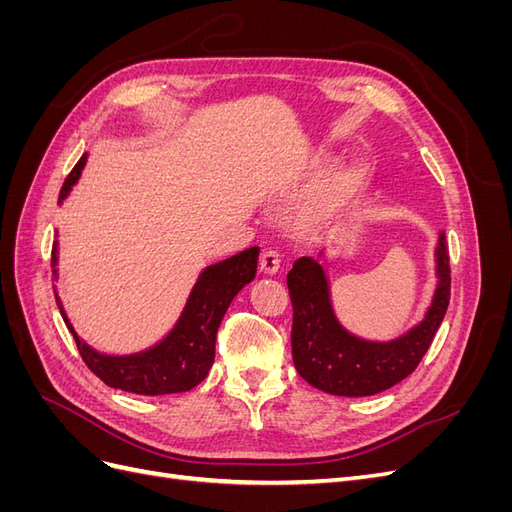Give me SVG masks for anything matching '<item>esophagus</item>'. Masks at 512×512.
<instances>
[{"label":"esophagus","instance_id":"esophagus-1","mask_svg":"<svg viewBox=\"0 0 512 512\" xmlns=\"http://www.w3.org/2000/svg\"><path fill=\"white\" fill-rule=\"evenodd\" d=\"M260 271L265 273V275L280 273V254H277L275 250L262 252V256H260Z\"/></svg>","mask_w":512,"mask_h":512}]
</instances>
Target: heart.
Masks as SVG:
<instances>
[{
	"label": "heart",
	"mask_w": 512,
	"mask_h": 512,
	"mask_svg": "<svg viewBox=\"0 0 512 512\" xmlns=\"http://www.w3.org/2000/svg\"><path fill=\"white\" fill-rule=\"evenodd\" d=\"M367 175H369V166L365 162H354L348 168H344L342 173L329 183V188L314 200L312 207L307 209L309 218L314 220L333 218V215H337L348 205V200L356 190H359V185L365 181Z\"/></svg>",
	"instance_id": "b5f03b06"
}]
</instances>
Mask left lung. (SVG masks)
<instances>
[{"mask_svg": "<svg viewBox=\"0 0 512 512\" xmlns=\"http://www.w3.org/2000/svg\"><path fill=\"white\" fill-rule=\"evenodd\" d=\"M444 237L440 230L433 250L438 282L423 318L404 335L384 342L354 335L339 322L331 299V280L320 262L324 252L294 262L288 273L294 312L292 361L307 384L329 395L369 397L412 374L433 342L451 299V267Z\"/></svg>", "mask_w": 512, "mask_h": 512, "instance_id": "8db88e82", "label": "left lung"}]
</instances>
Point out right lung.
<instances>
[{
    "label": "right lung",
    "instance_id": "1",
    "mask_svg": "<svg viewBox=\"0 0 512 512\" xmlns=\"http://www.w3.org/2000/svg\"><path fill=\"white\" fill-rule=\"evenodd\" d=\"M87 164V153L76 162L72 173L59 192V205L64 203L72 188L81 179ZM258 247H250L222 262L200 271L185 301L177 322L158 344L132 354H106L91 348L79 333L74 331L68 314L64 312L59 294L55 292L57 307L70 329L76 348H79L85 365L111 389L136 395H173L194 389L203 382L215 361V335L228 305L237 297L243 286L250 284L258 269ZM59 247L53 243V277L57 282Z\"/></svg>",
    "mask_w": 512,
    "mask_h": 512
}]
</instances>
